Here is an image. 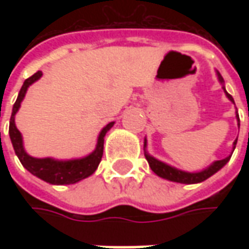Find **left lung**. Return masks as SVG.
I'll use <instances>...</instances> for the list:
<instances>
[{"label":"left lung","instance_id":"8db88e82","mask_svg":"<svg viewBox=\"0 0 249 249\" xmlns=\"http://www.w3.org/2000/svg\"><path fill=\"white\" fill-rule=\"evenodd\" d=\"M216 76H217V80L219 83L222 84V89L225 91L226 97L229 98V100L231 101L233 104H234V100H233V97L226 91L225 87V80H223V77H222V74L216 71ZM249 115V112H248ZM235 118H237V124H238V127H240V118H238V113L235 112ZM235 144H237V140H235L234 142H233V151L235 148ZM233 154V152H231ZM231 154L229 155V157H226L225 159H220V160H215L213 163H211L209 166L205 167V169H202V170H199V172H186V170H180V169H177L175 166H170V165H167L165 162H162V160H159V159L154 158L152 155H149L148 151H147V139L144 140V155H145V159L148 160V165L151 167V170L157 175V176L162 177V178H166L169 181H175V183H181V184H196V183H201V181H204L206 178H209L211 176H213L216 172H219L222 167L225 166L226 163L230 160L231 158Z\"/></svg>","mask_w":249,"mask_h":249}]
</instances>
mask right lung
Listing matches in <instances>:
<instances>
[{
  "instance_id": "1",
  "label": "right lung",
  "mask_w": 249,
  "mask_h": 249,
  "mask_svg": "<svg viewBox=\"0 0 249 249\" xmlns=\"http://www.w3.org/2000/svg\"><path fill=\"white\" fill-rule=\"evenodd\" d=\"M43 76V72L34 73L32 77L26 79L19 91V95L16 98V102L12 108V115H11V122H9V137L11 142L14 145L15 154L32 175L41 178L44 181L55 184V186H63V184H74L80 181L86 177L91 176L97 167L100 165L102 152H104V137L105 134L112 129L115 122L108 123L104 129L101 130L97 139V145L95 149L83 157V158H73V159H55V158H34L26 152L23 145V137L22 133L18 130L15 124V115L20 108V104L24 100V95L27 92V89L36 83L40 77Z\"/></svg>"
}]
</instances>
